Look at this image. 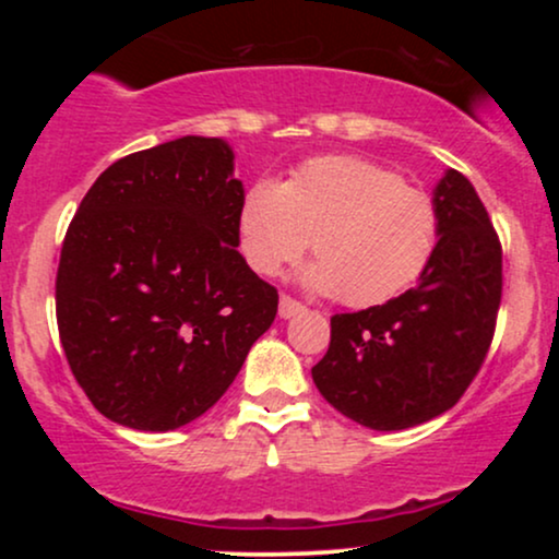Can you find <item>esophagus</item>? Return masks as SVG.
I'll return each instance as SVG.
<instances>
[{"label": "esophagus", "mask_w": 559, "mask_h": 559, "mask_svg": "<svg viewBox=\"0 0 559 559\" xmlns=\"http://www.w3.org/2000/svg\"><path fill=\"white\" fill-rule=\"evenodd\" d=\"M301 312H305V305H301V301L286 297V294H281V301H278V316L281 318L288 320L294 316H301Z\"/></svg>", "instance_id": "34e87169"}]
</instances>
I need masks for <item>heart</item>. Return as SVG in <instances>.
Segmentation results:
<instances>
[{"label":"heart","instance_id":"b5f03b06","mask_svg":"<svg viewBox=\"0 0 559 559\" xmlns=\"http://www.w3.org/2000/svg\"><path fill=\"white\" fill-rule=\"evenodd\" d=\"M441 239L428 191L357 155L305 159L286 181L252 183L236 215V247L258 275H278L305 254L301 281L349 307L386 305L423 278Z\"/></svg>","mask_w":559,"mask_h":559}]
</instances>
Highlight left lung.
I'll use <instances>...</instances> for the list:
<instances>
[{
    "mask_svg": "<svg viewBox=\"0 0 559 559\" xmlns=\"http://www.w3.org/2000/svg\"><path fill=\"white\" fill-rule=\"evenodd\" d=\"M436 258L418 286L386 305L331 318L312 368L320 394L373 431H404L447 413L489 352L502 299V247L463 173L447 170Z\"/></svg>",
    "mask_w": 559,
    "mask_h": 559,
    "instance_id": "left-lung-1",
    "label": "left lung"
}]
</instances>
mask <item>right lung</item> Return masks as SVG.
<instances>
[{
  "label": "right lung",
  "instance_id": "1",
  "mask_svg": "<svg viewBox=\"0 0 559 559\" xmlns=\"http://www.w3.org/2000/svg\"><path fill=\"white\" fill-rule=\"evenodd\" d=\"M243 183L228 141L183 136L96 178L62 241L57 329L105 418L176 431L226 394L278 292L236 249Z\"/></svg>",
  "mask_w": 559,
  "mask_h": 559
}]
</instances>
